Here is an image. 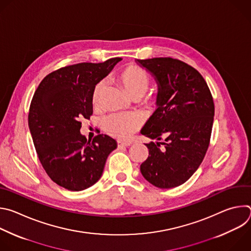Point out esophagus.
Returning a JSON list of instances; mask_svg holds the SVG:
<instances>
[{"instance_id":"34e87169","label":"esophagus","mask_w":251,"mask_h":251,"mask_svg":"<svg viewBox=\"0 0 251 251\" xmlns=\"http://www.w3.org/2000/svg\"><path fill=\"white\" fill-rule=\"evenodd\" d=\"M131 145V142H124V141H117V146L118 148H122V147H128Z\"/></svg>"}]
</instances>
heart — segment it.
<instances>
[{
    "label": "heart",
    "instance_id": "obj_1",
    "mask_svg": "<svg viewBox=\"0 0 251 251\" xmlns=\"http://www.w3.org/2000/svg\"><path fill=\"white\" fill-rule=\"evenodd\" d=\"M115 80L133 98L142 97L147 91L150 84V77L147 71L134 64H129L122 68L115 75ZM104 89V81L97 82L93 88L91 102L96 108L101 105ZM145 103L150 108H155L159 103L158 94L155 93L147 96L145 98ZM141 124L142 122L139 117L126 114H111L103 118L101 122L102 128L107 134L118 139L129 138L140 128Z\"/></svg>",
    "mask_w": 251,
    "mask_h": 251
}]
</instances>
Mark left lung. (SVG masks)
I'll return each instance as SVG.
<instances>
[{
  "label": "left lung",
  "mask_w": 251,
  "mask_h": 251,
  "mask_svg": "<svg viewBox=\"0 0 251 251\" xmlns=\"http://www.w3.org/2000/svg\"><path fill=\"white\" fill-rule=\"evenodd\" d=\"M156 77L158 108L141 133L158 142L145 144L149 156L140 166L160 189L186 183L207 151L214 115L210 90L199 71L172 57L137 59Z\"/></svg>",
  "instance_id": "8db88e82"
}]
</instances>
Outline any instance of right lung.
<instances>
[{"label":"right lung","mask_w":251,"mask_h":251,"mask_svg":"<svg viewBox=\"0 0 251 251\" xmlns=\"http://www.w3.org/2000/svg\"><path fill=\"white\" fill-rule=\"evenodd\" d=\"M81 62L48 75L35 90L28 111V127L38 157L48 176L68 191L94 185L103 173L116 141L99 134L88 140L80 134L81 120L92 115L91 95L97 82L120 61Z\"/></svg>","instance_id":"1"}]
</instances>
